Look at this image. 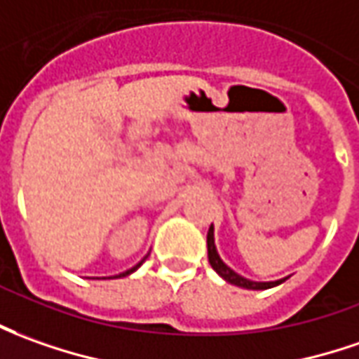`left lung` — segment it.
Wrapping results in <instances>:
<instances>
[{
  "label": "left lung",
  "mask_w": 359,
  "mask_h": 359,
  "mask_svg": "<svg viewBox=\"0 0 359 359\" xmlns=\"http://www.w3.org/2000/svg\"><path fill=\"white\" fill-rule=\"evenodd\" d=\"M207 254H209V264H211V268L221 276L224 281H229L232 285H238V287L244 289H269V287H276L279 283H283L287 278L278 279V281H252V279H246L238 276L234 269H231L219 256V252H217V246H215V229H212V224L209 226V232H207Z\"/></svg>",
  "instance_id": "8db88e82"
}]
</instances>
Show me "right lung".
Listing matches in <instances>:
<instances>
[{
	"label": "right lung",
	"mask_w": 359,
	"mask_h": 359,
	"mask_svg": "<svg viewBox=\"0 0 359 359\" xmlns=\"http://www.w3.org/2000/svg\"><path fill=\"white\" fill-rule=\"evenodd\" d=\"M142 262H144V259H142ZM142 262H138V264H137V266H135V268L127 269V271H123V273H118V276H115V278H125V276H128V273H133V271H137V269L140 268V266H142Z\"/></svg>",
	"instance_id": "add662e5"
}]
</instances>
